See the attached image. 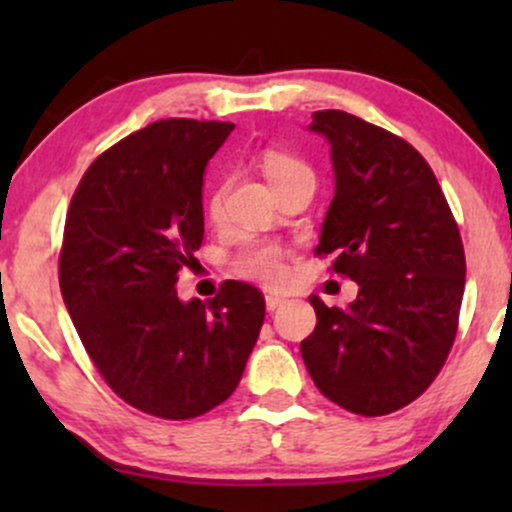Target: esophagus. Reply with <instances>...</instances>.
I'll list each match as a JSON object with an SVG mask.
<instances>
[{
  "label": "esophagus",
  "instance_id": "obj_1",
  "mask_svg": "<svg viewBox=\"0 0 512 512\" xmlns=\"http://www.w3.org/2000/svg\"><path fill=\"white\" fill-rule=\"evenodd\" d=\"M284 303H286L284 296H267V298H264V305H267L269 313H274V310L281 308Z\"/></svg>",
  "mask_w": 512,
  "mask_h": 512
}]
</instances>
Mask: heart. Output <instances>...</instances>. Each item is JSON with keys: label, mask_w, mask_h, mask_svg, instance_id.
I'll use <instances>...</instances> for the list:
<instances>
[{"label": "heart", "mask_w": 512, "mask_h": 512, "mask_svg": "<svg viewBox=\"0 0 512 512\" xmlns=\"http://www.w3.org/2000/svg\"><path fill=\"white\" fill-rule=\"evenodd\" d=\"M262 170L274 185V190L289 185L293 180L313 178V170L305 166L301 158L284 154V151H267L262 158ZM223 195H226V185H216L209 192L207 211L214 219L223 209ZM233 272L243 276V279L257 281V284L279 286L286 279L284 250L269 243H252L238 252V257L233 260Z\"/></svg>", "instance_id": "1"}]
</instances>
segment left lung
Instances as JSON below:
<instances>
[{
  "label": "left lung",
  "instance_id": "8db88e82",
  "mask_svg": "<svg viewBox=\"0 0 512 512\" xmlns=\"http://www.w3.org/2000/svg\"><path fill=\"white\" fill-rule=\"evenodd\" d=\"M330 144L334 197L317 255L358 284L349 308L310 296L315 332L301 342L327 399L361 416L414 402L443 368L464 293V250L433 170L414 146L344 110L308 125Z\"/></svg>",
  "mask_w": 512,
  "mask_h": 512
}]
</instances>
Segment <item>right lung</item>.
Wrapping results in <instances>:
<instances>
[{
    "label": "right lung",
    "instance_id": "right-lung-1",
    "mask_svg": "<svg viewBox=\"0 0 512 512\" xmlns=\"http://www.w3.org/2000/svg\"><path fill=\"white\" fill-rule=\"evenodd\" d=\"M231 122L158 120L91 163L64 223L60 289L88 356L132 407L195 419L233 395L264 322L255 286L180 301L204 238L202 187Z\"/></svg>",
    "mask_w": 512,
    "mask_h": 512
}]
</instances>
